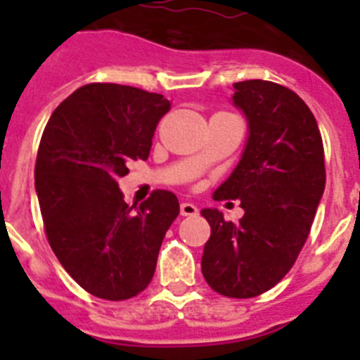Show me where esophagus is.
Here are the masks:
<instances>
[{"label": "esophagus", "instance_id": "esophagus-1", "mask_svg": "<svg viewBox=\"0 0 360 360\" xmlns=\"http://www.w3.org/2000/svg\"><path fill=\"white\" fill-rule=\"evenodd\" d=\"M181 214H183V217H196L198 207L191 202H183L181 203Z\"/></svg>", "mask_w": 360, "mask_h": 360}]
</instances>
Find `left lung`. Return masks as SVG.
I'll return each instance as SVG.
<instances>
[{"mask_svg": "<svg viewBox=\"0 0 360 360\" xmlns=\"http://www.w3.org/2000/svg\"><path fill=\"white\" fill-rule=\"evenodd\" d=\"M233 87L248 141L213 198L239 200L245 217L233 224L219 209H203L211 237L202 273L220 295L250 299L278 284L307 243L325 191V155L316 117L295 91L267 80Z\"/></svg>", "mask_w": 360, "mask_h": 360, "instance_id": "obj_1", "label": "left lung"}]
</instances>
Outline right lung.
I'll return each mask as SVG.
<instances>
[{"mask_svg": "<svg viewBox=\"0 0 360 360\" xmlns=\"http://www.w3.org/2000/svg\"><path fill=\"white\" fill-rule=\"evenodd\" d=\"M168 98L120 84H87L53 110L35 162L46 239L65 271L91 295L124 301L151 282L166 231L179 214L174 192L140 207L117 181L147 160Z\"/></svg>", "mask_w": 360, "mask_h": 360, "instance_id": "1", "label": "right lung"}]
</instances>
